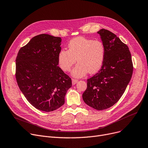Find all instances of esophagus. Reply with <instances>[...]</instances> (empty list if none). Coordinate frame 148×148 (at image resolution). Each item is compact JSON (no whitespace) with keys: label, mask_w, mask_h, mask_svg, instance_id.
I'll use <instances>...</instances> for the list:
<instances>
[{"label":"esophagus","mask_w":148,"mask_h":148,"mask_svg":"<svg viewBox=\"0 0 148 148\" xmlns=\"http://www.w3.org/2000/svg\"><path fill=\"white\" fill-rule=\"evenodd\" d=\"M78 82H79V80H77V79H73V80H72V83H73V84H75Z\"/></svg>","instance_id":"34e87169"}]
</instances>
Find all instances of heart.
Here are the masks:
<instances>
[{
    "label": "heart",
    "instance_id": "1",
    "mask_svg": "<svg viewBox=\"0 0 148 148\" xmlns=\"http://www.w3.org/2000/svg\"><path fill=\"white\" fill-rule=\"evenodd\" d=\"M68 47V50H60L58 56L59 66L64 71H69L77 59L79 63L72 71V75L77 78L88 72L95 73L101 68L106 56V47L101 40L76 37L69 42Z\"/></svg>",
    "mask_w": 148,
    "mask_h": 148
}]
</instances>
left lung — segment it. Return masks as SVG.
Instances as JSON below:
<instances>
[{
    "label": "left lung",
    "instance_id": "1",
    "mask_svg": "<svg viewBox=\"0 0 148 148\" xmlns=\"http://www.w3.org/2000/svg\"><path fill=\"white\" fill-rule=\"evenodd\" d=\"M106 47V56L99 71L87 80L83 94L84 102L98 110L107 109L117 103L132 77L133 64L128 47L110 31L98 32Z\"/></svg>",
    "mask_w": 148,
    "mask_h": 148
}]
</instances>
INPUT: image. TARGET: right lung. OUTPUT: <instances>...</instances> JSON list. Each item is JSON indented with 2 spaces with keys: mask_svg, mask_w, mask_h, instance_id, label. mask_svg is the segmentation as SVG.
Listing matches in <instances>:
<instances>
[{
  "mask_svg": "<svg viewBox=\"0 0 148 148\" xmlns=\"http://www.w3.org/2000/svg\"><path fill=\"white\" fill-rule=\"evenodd\" d=\"M60 37L48 34L34 36L18 51L15 64L18 86L30 104L46 112L65 103L71 79L58 65Z\"/></svg>",
  "mask_w": 148,
  "mask_h": 148,
  "instance_id": "add662e5",
  "label": "right lung"
}]
</instances>
